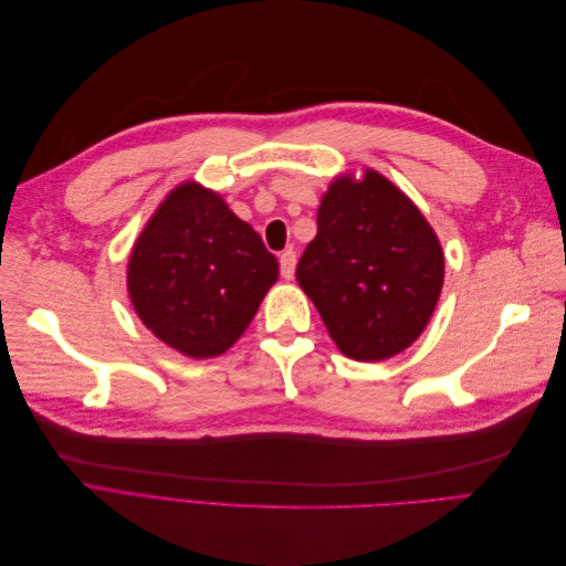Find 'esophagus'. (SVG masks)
<instances>
[{"label":"esophagus","instance_id":"esophagus-1","mask_svg":"<svg viewBox=\"0 0 566 566\" xmlns=\"http://www.w3.org/2000/svg\"><path fill=\"white\" fill-rule=\"evenodd\" d=\"M279 262H281V276L287 279V281L293 279L295 276V264H297L295 250H283L281 256H279Z\"/></svg>","mask_w":566,"mask_h":566}]
</instances>
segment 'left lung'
<instances>
[{"label": "left lung", "instance_id": "left-lung-1", "mask_svg": "<svg viewBox=\"0 0 566 566\" xmlns=\"http://www.w3.org/2000/svg\"><path fill=\"white\" fill-rule=\"evenodd\" d=\"M316 224L297 283L342 354L382 361L413 345L443 283L441 245L416 205L366 169L328 188Z\"/></svg>", "mask_w": 566, "mask_h": 566}]
</instances>
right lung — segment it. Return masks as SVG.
<instances>
[{"label": "right lung", "instance_id": "obj_1", "mask_svg": "<svg viewBox=\"0 0 566 566\" xmlns=\"http://www.w3.org/2000/svg\"><path fill=\"white\" fill-rule=\"evenodd\" d=\"M279 262L217 193L188 181L136 241L127 285L146 328L177 352H227L254 318Z\"/></svg>", "mask_w": 566, "mask_h": 566}]
</instances>
